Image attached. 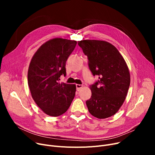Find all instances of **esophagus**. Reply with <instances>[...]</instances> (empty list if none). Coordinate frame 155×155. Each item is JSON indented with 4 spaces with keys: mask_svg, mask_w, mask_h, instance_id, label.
Instances as JSON below:
<instances>
[{
    "mask_svg": "<svg viewBox=\"0 0 155 155\" xmlns=\"http://www.w3.org/2000/svg\"><path fill=\"white\" fill-rule=\"evenodd\" d=\"M76 87H77V91H79L81 88L83 87L82 85H80V84H77L76 85Z\"/></svg>",
    "mask_w": 155,
    "mask_h": 155,
    "instance_id": "obj_1",
    "label": "esophagus"
}]
</instances>
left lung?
I'll list each match as a JSON object with an SVG mask.
<instances>
[{
    "label": "left lung",
    "mask_w": 155,
    "mask_h": 155,
    "mask_svg": "<svg viewBox=\"0 0 155 155\" xmlns=\"http://www.w3.org/2000/svg\"><path fill=\"white\" fill-rule=\"evenodd\" d=\"M88 60L93 75L98 82L90 87L92 95L86 101L88 110L98 119L112 116L123 104L130 85L127 65L117 49L101 40H82L78 42Z\"/></svg>",
    "instance_id": "8db88e82"
}]
</instances>
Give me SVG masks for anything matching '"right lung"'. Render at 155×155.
Returning <instances> with one entry per match:
<instances>
[{
  "mask_svg": "<svg viewBox=\"0 0 155 155\" xmlns=\"http://www.w3.org/2000/svg\"><path fill=\"white\" fill-rule=\"evenodd\" d=\"M76 41L56 38L41 46L31 60L28 81L32 99L46 114L57 117L66 112L74 98L75 84L60 83L66 75V61Z\"/></svg>",
  "mask_w": 155,
  "mask_h": 155,
  "instance_id": "right-lung-1",
  "label": "right lung"
}]
</instances>
